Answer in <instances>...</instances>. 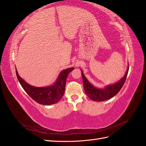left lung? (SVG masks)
I'll return each instance as SVG.
<instances>
[{"mask_svg":"<svg viewBox=\"0 0 146 146\" xmlns=\"http://www.w3.org/2000/svg\"><path fill=\"white\" fill-rule=\"evenodd\" d=\"M128 72H129V68H128L124 77L120 81H119L117 83L114 84V85L108 86L105 89H98V88H96L94 87L88 82L85 76H84L82 70L84 90H85L86 95L91 100L98 102L104 101L112 98L113 96L116 95L119 91L121 90V88H122L123 84L125 83L126 80Z\"/></svg>","mask_w":146,"mask_h":146,"instance_id":"obj_1","label":"left lung"}]
</instances>
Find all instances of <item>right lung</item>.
<instances>
[{"label":"right lung","instance_id":"1","mask_svg":"<svg viewBox=\"0 0 146 146\" xmlns=\"http://www.w3.org/2000/svg\"><path fill=\"white\" fill-rule=\"evenodd\" d=\"M74 69V68H70L63 70L54 85L44 88H38L29 85L19 77L17 70H16V72L21 85L31 98L38 104L52 105L58 102L63 98L65 90L66 78L69 73Z\"/></svg>","mask_w":146,"mask_h":146}]
</instances>
